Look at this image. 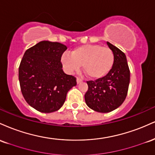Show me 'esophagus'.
<instances>
[{"mask_svg":"<svg viewBox=\"0 0 155 155\" xmlns=\"http://www.w3.org/2000/svg\"><path fill=\"white\" fill-rule=\"evenodd\" d=\"M81 81H82V80L80 79V78H77V79H76V82H77V84H79L80 82H81Z\"/></svg>","mask_w":155,"mask_h":155,"instance_id":"1","label":"esophagus"}]
</instances>
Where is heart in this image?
Wrapping results in <instances>:
<instances>
[{"mask_svg":"<svg viewBox=\"0 0 155 155\" xmlns=\"http://www.w3.org/2000/svg\"><path fill=\"white\" fill-rule=\"evenodd\" d=\"M61 63L68 74L78 71L82 65L89 77L100 79L111 71L114 64V54L108 47L99 44H84L74 48L71 54H62Z\"/></svg>","mask_w":155,"mask_h":155,"instance_id":"heart-1","label":"heart"}]
</instances>
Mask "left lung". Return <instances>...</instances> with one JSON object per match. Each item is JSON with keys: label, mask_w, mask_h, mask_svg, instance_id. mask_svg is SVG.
<instances>
[{"label": "left lung", "mask_w": 155, "mask_h": 155, "mask_svg": "<svg viewBox=\"0 0 155 155\" xmlns=\"http://www.w3.org/2000/svg\"><path fill=\"white\" fill-rule=\"evenodd\" d=\"M114 54V64L105 77L87 81L88 90L84 95L86 104L91 109L108 113L120 106L125 100L130 83V69L125 54L107 42Z\"/></svg>", "instance_id": "obj_1"}]
</instances>
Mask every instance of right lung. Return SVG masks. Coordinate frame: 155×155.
<instances>
[{"mask_svg": "<svg viewBox=\"0 0 155 155\" xmlns=\"http://www.w3.org/2000/svg\"><path fill=\"white\" fill-rule=\"evenodd\" d=\"M67 47L43 41L27 49L19 67V81L25 100L35 110L51 113L62 107L67 92L76 85L74 76L63 72L60 62Z\"/></svg>", "mask_w": 155, "mask_h": 155, "instance_id": "add662e5", "label": "right lung"}]
</instances>
